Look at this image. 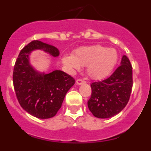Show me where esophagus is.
<instances>
[{
  "mask_svg": "<svg viewBox=\"0 0 151 151\" xmlns=\"http://www.w3.org/2000/svg\"><path fill=\"white\" fill-rule=\"evenodd\" d=\"M85 81L82 79H77L76 80V84L77 85H82V84H85Z\"/></svg>",
  "mask_w": 151,
  "mask_h": 151,
  "instance_id": "1",
  "label": "esophagus"
}]
</instances>
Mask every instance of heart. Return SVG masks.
Wrapping results in <instances>:
<instances>
[{
  "label": "heart",
  "mask_w": 151,
  "mask_h": 151,
  "mask_svg": "<svg viewBox=\"0 0 151 151\" xmlns=\"http://www.w3.org/2000/svg\"><path fill=\"white\" fill-rule=\"evenodd\" d=\"M118 60L115 49L100 45L81 47L72 55L63 57V63L70 70L87 66V73L93 79H101L110 74Z\"/></svg>",
  "instance_id": "obj_1"
}]
</instances>
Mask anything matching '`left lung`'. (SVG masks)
<instances>
[{
	"label": "left lung",
	"mask_w": 151,
	"mask_h": 151,
	"mask_svg": "<svg viewBox=\"0 0 151 151\" xmlns=\"http://www.w3.org/2000/svg\"><path fill=\"white\" fill-rule=\"evenodd\" d=\"M132 85V66L124 55L121 65L109 78L91 84L89 110L97 118H110L116 115L127 105Z\"/></svg>",
	"instance_id": "1"
}]
</instances>
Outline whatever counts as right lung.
Instances as JSON below:
<instances>
[{
	"mask_svg": "<svg viewBox=\"0 0 151 151\" xmlns=\"http://www.w3.org/2000/svg\"><path fill=\"white\" fill-rule=\"evenodd\" d=\"M35 50H43L53 57L60 54L54 46L38 40L31 41L21 50L15 63L13 87L23 110L37 118L49 119L57 114L76 81L61 70L47 74L36 71L29 63V54Z\"/></svg>",
	"mask_w": 151,
	"mask_h": 151,
	"instance_id": "1",
	"label": "right lung"
}]
</instances>
